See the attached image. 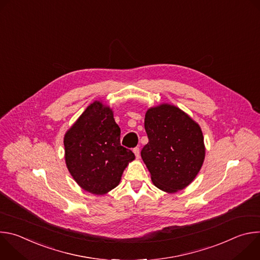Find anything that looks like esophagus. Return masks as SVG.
Returning <instances> with one entry per match:
<instances>
[{"label": "esophagus", "instance_id": "esophagus-1", "mask_svg": "<svg viewBox=\"0 0 260 260\" xmlns=\"http://www.w3.org/2000/svg\"><path fill=\"white\" fill-rule=\"evenodd\" d=\"M134 153H135V155H136V157L137 158H139L140 157V149H139V147H136V148H134Z\"/></svg>", "mask_w": 260, "mask_h": 260}]
</instances>
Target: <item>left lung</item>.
<instances>
[{
    "mask_svg": "<svg viewBox=\"0 0 260 260\" xmlns=\"http://www.w3.org/2000/svg\"><path fill=\"white\" fill-rule=\"evenodd\" d=\"M148 142L141 156L155 186L176 192L189 185L205 159L204 137L200 125L179 108L162 104L145 115Z\"/></svg>",
    "mask_w": 260,
    "mask_h": 260,
    "instance_id": "1",
    "label": "left lung"
}]
</instances>
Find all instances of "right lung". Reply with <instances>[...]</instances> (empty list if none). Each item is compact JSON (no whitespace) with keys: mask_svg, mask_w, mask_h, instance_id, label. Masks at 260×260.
I'll return each instance as SVG.
<instances>
[{"mask_svg":"<svg viewBox=\"0 0 260 260\" xmlns=\"http://www.w3.org/2000/svg\"><path fill=\"white\" fill-rule=\"evenodd\" d=\"M63 145L72 177L93 194L115 188L127 164L135 159L132 150L120 145V127L112 110L98 101L67 132Z\"/></svg>","mask_w":260,"mask_h":260,"instance_id":"obj_1","label":"right lung"}]
</instances>
